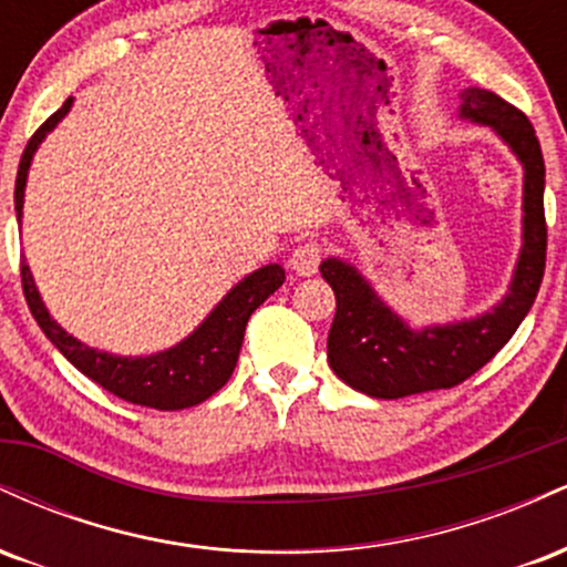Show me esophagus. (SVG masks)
<instances>
[{"label":"esophagus","mask_w":567,"mask_h":567,"mask_svg":"<svg viewBox=\"0 0 567 567\" xmlns=\"http://www.w3.org/2000/svg\"><path fill=\"white\" fill-rule=\"evenodd\" d=\"M320 261H322V247L317 243H311V239L309 243L296 245V250L290 252V269L301 277L317 275Z\"/></svg>","instance_id":"1"}]
</instances>
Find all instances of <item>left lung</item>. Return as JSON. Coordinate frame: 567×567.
Returning a JSON list of instances; mask_svg holds the SVG:
<instances>
[{
  "mask_svg": "<svg viewBox=\"0 0 567 567\" xmlns=\"http://www.w3.org/2000/svg\"><path fill=\"white\" fill-rule=\"evenodd\" d=\"M464 120L493 127L525 167L523 252L512 288L496 309L470 322L410 330L354 266L328 258L320 271L336 292V317L328 333V362L357 392L400 400L408 394L453 389L487 365L530 311L546 269L544 154L530 120L517 106L483 87H470Z\"/></svg>",
  "mask_w": 567,
  "mask_h": 567,
  "instance_id": "left-lung-1",
  "label": "left lung"
}]
</instances>
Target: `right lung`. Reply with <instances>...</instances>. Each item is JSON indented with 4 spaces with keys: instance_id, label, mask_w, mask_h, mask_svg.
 <instances>
[{
    "instance_id": "add662e5",
    "label": "right lung",
    "mask_w": 567,
    "mask_h": 567,
    "mask_svg": "<svg viewBox=\"0 0 567 567\" xmlns=\"http://www.w3.org/2000/svg\"><path fill=\"white\" fill-rule=\"evenodd\" d=\"M69 109L71 97H66V103H63L50 120H44V125L31 135L29 143H25L16 178L18 218H21L23 210L25 173H29L31 157H34L37 146L42 143L44 135L66 116ZM282 282V266H264V269L245 277L243 282L213 309V315L207 317L186 341H181L178 347L159 351V354L152 357H114L106 354V351L84 347L76 338H71L55 320H50L48 309H44L42 298H39L37 292L34 277H31L25 261H21V285L25 303H29L31 315H34L42 333L55 343V349L61 351L80 373L93 379L97 386H103L106 392H112L114 396H120V400L125 402H133V405L154 410H184L199 405L207 396L216 394L218 389L231 379L239 349H243L247 320H250L252 311H256Z\"/></svg>"
}]
</instances>
